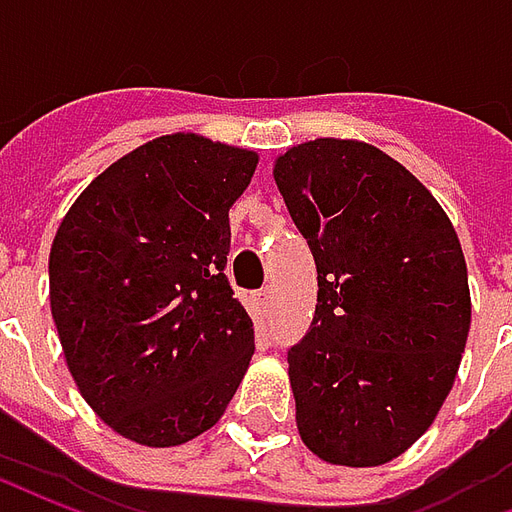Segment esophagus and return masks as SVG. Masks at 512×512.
I'll use <instances>...</instances> for the list:
<instances>
[{
    "instance_id": "34e87169",
    "label": "esophagus",
    "mask_w": 512,
    "mask_h": 512,
    "mask_svg": "<svg viewBox=\"0 0 512 512\" xmlns=\"http://www.w3.org/2000/svg\"><path fill=\"white\" fill-rule=\"evenodd\" d=\"M257 304L263 307V312H271V307H274V290H260V293H257Z\"/></svg>"
}]
</instances>
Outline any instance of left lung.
I'll return each mask as SVG.
<instances>
[{"instance_id": "left-lung-1", "label": "left lung", "mask_w": 512, "mask_h": 512, "mask_svg": "<svg viewBox=\"0 0 512 512\" xmlns=\"http://www.w3.org/2000/svg\"><path fill=\"white\" fill-rule=\"evenodd\" d=\"M318 266L307 337L288 351L296 428L334 466H381L433 425L472 326L461 241L400 161L321 136L274 158Z\"/></svg>"}]
</instances>
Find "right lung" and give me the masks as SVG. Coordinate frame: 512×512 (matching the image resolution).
I'll return each instance as SVG.
<instances>
[{
    "label": "right lung",
    "mask_w": 512,
    "mask_h": 512,
    "mask_svg": "<svg viewBox=\"0 0 512 512\" xmlns=\"http://www.w3.org/2000/svg\"><path fill=\"white\" fill-rule=\"evenodd\" d=\"M255 150L178 131L117 158L62 216L49 304L65 365L98 417L142 447L211 430L255 354L224 277L230 208Z\"/></svg>",
    "instance_id": "1"
}]
</instances>
